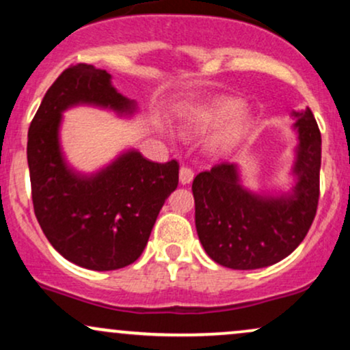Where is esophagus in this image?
<instances>
[{
    "label": "esophagus",
    "instance_id": "34e87169",
    "mask_svg": "<svg viewBox=\"0 0 350 350\" xmlns=\"http://www.w3.org/2000/svg\"><path fill=\"white\" fill-rule=\"evenodd\" d=\"M192 179H194V171H192L191 167H187V166L180 167V171H179L180 184H189Z\"/></svg>",
    "mask_w": 350,
    "mask_h": 350
}]
</instances>
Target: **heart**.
Returning a JSON list of instances; mask_svg holds the SVG:
<instances>
[{
	"instance_id": "b5f03b06",
	"label": "heart",
	"mask_w": 350,
	"mask_h": 350,
	"mask_svg": "<svg viewBox=\"0 0 350 350\" xmlns=\"http://www.w3.org/2000/svg\"><path fill=\"white\" fill-rule=\"evenodd\" d=\"M240 107L242 103L234 98L215 100L199 111L194 118V128L199 131H207L224 123L212 139V146L217 150H228L242 142L252 128L250 116L240 110Z\"/></svg>"
}]
</instances>
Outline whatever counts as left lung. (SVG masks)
I'll return each instance as SVG.
<instances>
[{"mask_svg":"<svg viewBox=\"0 0 350 350\" xmlns=\"http://www.w3.org/2000/svg\"><path fill=\"white\" fill-rule=\"evenodd\" d=\"M298 116L299 146L290 198L263 199L239 184L235 164L219 163L192 183L196 228L215 263L256 270L286 258L311 228L319 202L321 131L311 110Z\"/></svg>","mask_w":350,"mask_h":350,"instance_id":"left-lung-1","label":"left lung"}]
</instances>
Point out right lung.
<instances>
[{"label":"right lung","mask_w":350,"mask_h":350,"mask_svg":"<svg viewBox=\"0 0 350 350\" xmlns=\"http://www.w3.org/2000/svg\"><path fill=\"white\" fill-rule=\"evenodd\" d=\"M75 103L131 108L107 70L75 64L55 79L27 131L34 214L64 258L88 270H118L143 253L164 200L178 187L179 163H152L131 151L94 178L74 174L60 156L57 130L60 113Z\"/></svg>","instance_id":"add662e5"}]
</instances>
